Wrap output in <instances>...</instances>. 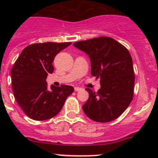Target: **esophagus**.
Here are the masks:
<instances>
[{"label":"esophagus","instance_id":"34e87169","mask_svg":"<svg viewBox=\"0 0 158 158\" xmlns=\"http://www.w3.org/2000/svg\"><path fill=\"white\" fill-rule=\"evenodd\" d=\"M74 89L76 92H79V90H81V88H79V87H75Z\"/></svg>","mask_w":158,"mask_h":158}]
</instances>
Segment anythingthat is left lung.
Here are the masks:
<instances>
[{
  "label": "left lung",
  "instance_id": "obj_1",
  "mask_svg": "<svg viewBox=\"0 0 158 158\" xmlns=\"http://www.w3.org/2000/svg\"><path fill=\"white\" fill-rule=\"evenodd\" d=\"M85 52L91 62V74L100 79L97 92L85 89L89 96L82 106L85 114L92 120L109 122L121 115L133 98L135 73L128 50L107 36L73 44Z\"/></svg>",
  "mask_w": 158,
  "mask_h": 158
}]
</instances>
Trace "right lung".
I'll return each mask as SVG.
<instances>
[{
  "label": "right lung",
  "mask_w": 158,
  "mask_h": 158,
  "mask_svg": "<svg viewBox=\"0 0 158 158\" xmlns=\"http://www.w3.org/2000/svg\"><path fill=\"white\" fill-rule=\"evenodd\" d=\"M72 43H43L23 49L11 69L12 89L17 104L31 119L44 121L56 115L66 98L74 91L73 86L51 85L47 77L54 70L56 56Z\"/></svg>",
  "instance_id": "add662e5"
}]
</instances>
